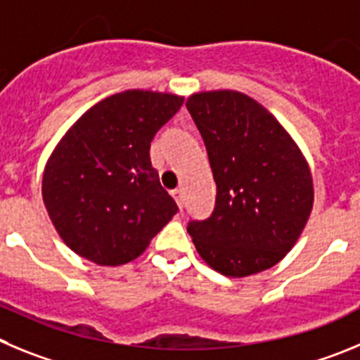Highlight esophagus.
I'll use <instances>...</instances> for the list:
<instances>
[{"instance_id": "1", "label": "esophagus", "mask_w": 360, "mask_h": 360, "mask_svg": "<svg viewBox=\"0 0 360 360\" xmlns=\"http://www.w3.org/2000/svg\"><path fill=\"white\" fill-rule=\"evenodd\" d=\"M172 197H174V199H176V202H177V206H179V210H183V199H184L183 190H181V188H176V190H172Z\"/></svg>"}]
</instances>
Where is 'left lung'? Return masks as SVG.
Masks as SVG:
<instances>
[{"label":"left lung","mask_w":360,"mask_h":360,"mask_svg":"<svg viewBox=\"0 0 360 360\" xmlns=\"http://www.w3.org/2000/svg\"><path fill=\"white\" fill-rule=\"evenodd\" d=\"M217 184L213 213L190 220L197 252L231 278L276 265L294 248L314 204L309 163L264 105L229 89L186 100Z\"/></svg>","instance_id":"8db88e82"}]
</instances>
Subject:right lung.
<instances>
[{
	"instance_id": "obj_1",
	"label": "right lung",
	"mask_w": 360,
	"mask_h": 360,
	"mask_svg": "<svg viewBox=\"0 0 360 360\" xmlns=\"http://www.w3.org/2000/svg\"><path fill=\"white\" fill-rule=\"evenodd\" d=\"M183 96L129 89L84 112L53 148L43 200L64 244L98 265H124L177 213L150 163V141Z\"/></svg>"
}]
</instances>
